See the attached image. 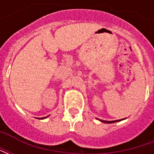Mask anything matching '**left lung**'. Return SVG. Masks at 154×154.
I'll return each instance as SVG.
<instances>
[{
	"label": "left lung",
	"instance_id": "8db88e82",
	"mask_svg": "<svg viewBox=\"0 0 154 154\" xmlns=\"http://www.w3.org/2000/svg\"><path fill=\"white\" fill-rule=\"evenodd\" d=\"M100 121H101V122L103 123H106V124H111V123H115V122H118V121H121V120H123L122 119H117V120H112V121H107V120H102V119H99Z\"/></svg>",
	"mask_w": 154,
	"mask_h": 154
}]
</instances>
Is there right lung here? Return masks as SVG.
Returning <instances> with one entry per match:
<instances>
[{
  "mask_svg": "<svg viewBox=\"0 0 154 154\" xmlns=\"http://www.w3.org/2000/svg\"><path fill=\"white\" fill-rule=\"evenodd\" d=\"M48 117V116H47ZM47 117H43V118H38V119H45V118H47Z\"/></svg>",
  "mask_w": 154,
  "mask_h": 154,
  "instance_id": "1",
  "label": "right lung"
}]
</instances>
